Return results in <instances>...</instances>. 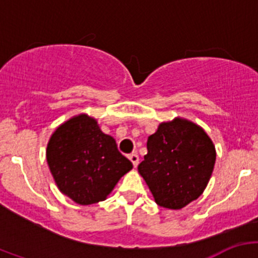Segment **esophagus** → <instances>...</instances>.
<instances>
[{
	"mask_svg": "<svg viewBox=\"0 0 258 258\" xmlns=\"http://www.w3.org/2000/svg\"><path fill=\"white\" fill-rule=\"evenodd\" d=\"M128 158L131 160V162L134 163V167H137V165H139V161H140L139 155H137V153H131V155L128 156Z\"/></svg>",
	"mask_w": 258,
	"mask_h": 258,
	"instance_id": "esophagus-1",
	"label": "esophagus"
}]
</instances>
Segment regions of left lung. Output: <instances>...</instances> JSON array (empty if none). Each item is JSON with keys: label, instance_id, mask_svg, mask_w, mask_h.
<instances>
[{"label": "left lung", "instance_id": "obj_1", "mask_svg": "<svg viewBox=\"0 0 258 258\" xmlns=\"http://www.w3.org/2000/svg\"><path fill=\"white\" fill-rule=\"evenodd\" d=\"M216 162V150L202 127L184 118L162 122L147 140L139 165L158 206L179 210L202 195Z\"/></svg>", "mask_w": 258, "mask_h": 258}]
</instances>
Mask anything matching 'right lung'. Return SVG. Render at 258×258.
<instances>
[{"instance_id": "right-lung-1", "label": "right lung", "mask_w": 258, "mask_h": 258, "mask_svg": "<svg viewBox=\"0 0 258 258\" xmlns=\"http://www.w3.org/2000/svg\"><path fill=\"white\" fill-rule=\"evenodd\" d=\"M46 157L59 191L83 206L107 199L119 178L134 167L113 137L103 134L97 121L85 113L57 127Z\"/></svg>"}]
</instances>
